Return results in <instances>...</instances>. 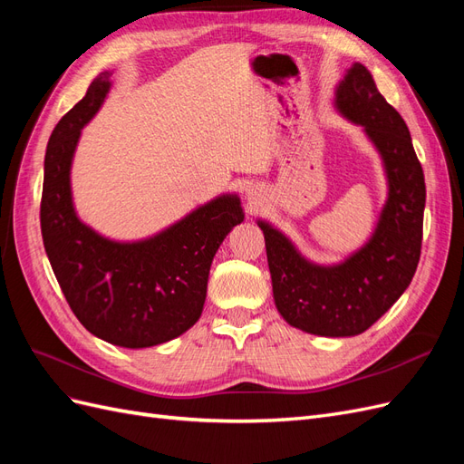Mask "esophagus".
<instances>
[{
    "mask_svg": "<svg viewBox=\"0 0 464 464\" xmlns=\"http://www.w3.org/2000/svg\"><path fill=\"white\" fill-rule=\"evenodd\" d=\"M246 195H247V201H249V203H256V201H257V191H256V189L249 188Z\"/></svg>",
    "mask_w": 464,
    "mask_h": 464,
    "instance_id": "obj_1",
    "label": "esophagus"
}]
</instances>
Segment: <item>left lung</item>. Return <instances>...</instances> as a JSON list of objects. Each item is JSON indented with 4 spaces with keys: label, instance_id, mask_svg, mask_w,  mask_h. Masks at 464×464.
<instances>
[{
    "label": "left lung",
    "instance_id": "1",
    "mask_svg": "<svg viewBox=\"0 0 464 464\" xmlns=\"http://www.w3.org/2000/svg\"><path fill=\"white\" fill-rule=\"evenodd\" d=\"M333 108L382 159L387 198L370 237L339 263L307 259L290 237L257 218L263 230L273 298L288 325L317 336H354L382 317L409 288L422 247L424 172L411 131L366 65L354 62L334 87Z\"/></svg>",
    "mask_w": 464,
    "mask_h": 464
}]
</instances>
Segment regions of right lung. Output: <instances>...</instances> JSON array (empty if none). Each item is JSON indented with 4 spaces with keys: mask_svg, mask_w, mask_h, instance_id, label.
Listing matches in <instances>:
<instances>
[{
    "mask_svg": "<svg viewBox=\"0 0 464 464\" xmlns=\"http://www.w3.org/2000/svg\"><path fill=\"white\" fill-rule=\"evenodd\" d=\"M102 72L55 125L44 157L40 227L46 256L81 325L121 348L176 339L201 317L213 257L244 220L237 193H220L141 240H114L77 215L72 166L81 131L111 89Z\"/></svg>",
    "mask_w": 464,
    "mask_h": 464,
    "instance_id": "add662e5",
    "label": "right lung"
}]
</instances>
